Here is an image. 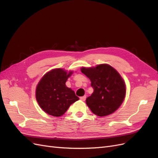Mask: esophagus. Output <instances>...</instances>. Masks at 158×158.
Masks as SVG:
<instances>
[{
  "label": "esophagus",
  "mask_w": 158,
  "mask_h": 158,
  "mask_svg": "<svg viewBox=\"0 0 158 158\" xmlns=\"http://www.w3.org/2000/svg\"><path fill=\"white\" fill-rule=\"evenodd\" d=\"M80 99L81 100V101H85V99H86V96L85 95H84V96H82V97H81L80 98Z\"/></svg>",
  "instance_id": "obj_1"
}]
</instances>
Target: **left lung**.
I'll use <instances>...</instances> for the list:
<instances>
[{
    "mask_svg": "<svg viewBox=\"0 0 158 158\" xmlns=\"http://www.w3.org/2000/svg\"><path fill=\"white\" fill-rule=\"evenodd\" d=\"M81 71L91 80L94 89V93L86 99V103L91 111L103 117L118 110L126 93L125 82L119 73L107 64L82 67Z\"/></svg>",
    "mask_w": 158,
    "mask_h": 158,
    "instance_id": "obj_1",
    "label": "left lung"
}]
</instances>
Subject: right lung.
Segmentation results:
<instances>
[{"mask_svg":"<svg viewBox=\"0 0 158 158\" xmlns=\"http://www.w3.org/2000/svg\"><path fill=\"white\" fill-rule=\"evenodd\" d=\"M63 69L47 72L39 82L36 89V99L39 106L47 114L54 117L63 115L72 103L79 100L74 91L65 83L72 75Z\"/></svg>","mask_w":158,"mask_h":158,"instance_id":"obj_1","label":"right lung"}]
</instances>
